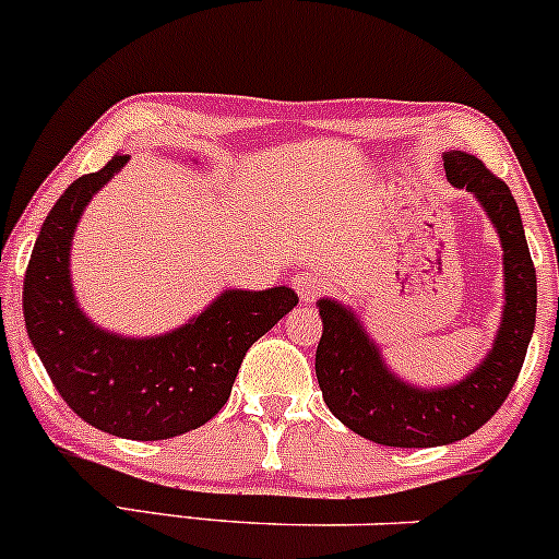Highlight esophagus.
Here are the masks:
<instances>
[{
  "instance_id": "esophagus-1",
  "label": "esophagus",
  "mask_w": 559,
  "mask_h": 559,
  "mask_svg": "<svg viewBox=\"0 0 559 559\" xmlns=\"http://www.w3.org/2000/svg\"><path fill=\"white\" fill-rule=\"evenodd\" d=\"M326 281L321 278V275H312V273H299L297 278H294V289H297L299 299H305V302H312V299H318L321 294H326Z\"/></svg>"
}]
</instances>
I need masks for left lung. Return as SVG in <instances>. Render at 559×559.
<instances>
[{
	"label": "left lung",
	"instance_id": "8db88e82",
	"mask_svg": "<svg viewBox=\"0 0 559 559\" xmlns=\"http://www.w3.org/2000/svg\"><path fill=\"white\" fill-rule=\"evenodd\" d=\"M443 158L451 186L475 193L504 249V318L486 360L453 388H408L388 371L353 312L331 299L318 302L323 334L316 349V377L323 401L360 438L395 449L445 445L486 425L518 382L536 323V267L518 201L477 156L451 151Z\"/></svg>",
	"mask_w": 559,
	"mask_h": 559
}]
</instances>
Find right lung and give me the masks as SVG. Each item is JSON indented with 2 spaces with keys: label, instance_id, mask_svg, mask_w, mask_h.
I'll use <instances>...</instances> for the list:
<instances>
[{
  "label": "right lung",
  "instance_id": "1",
  "mask_svg": "<svg viewBox=\"0 0 559 559\" xmlns=\"http://www.w3.org/2000/svg\"><path fill=\"white\" fill-rule=\"evenodd\" d=\"M130 156L73 180L55 201L36 238L23 278V318L73 414L116 438L167 440L206 425L228 403L247 349L289 312V286L230 289L195 321L153 340L106 334L73 299L69 251L87 201Z\"/></svg>",
  "mask_w": 559,
  "mask_h": 559
}]
</instances>
